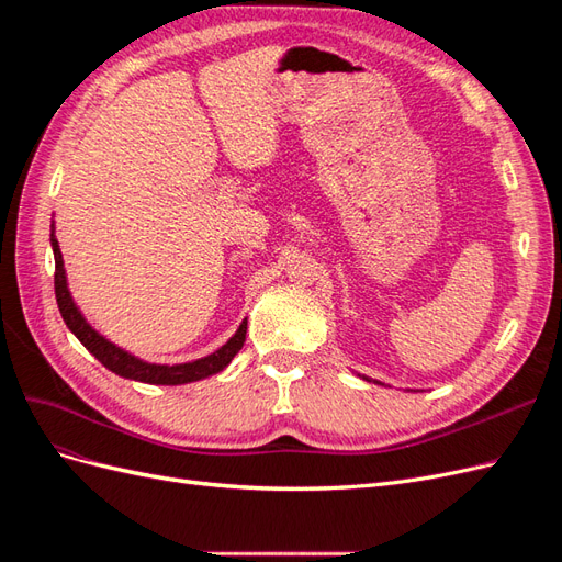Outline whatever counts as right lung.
<instances>
[{"label":"right lung","instance_id":"obj_1","mask_svg":"<svg viewBox=\"0 0 562 562\" xmlns=\"http://www.w3.org/2000/svg\"><path fill=\"white\" fill-rule=\"evenodd\" d=\"M54 229V225H50ZM50 246H54V258H56V274H54V285H56V302L60 316L65 321V326L70 328L79 342L87 347L95 359L103 363L108 370L116 372L119 378L126 380H135V382H147V384H187V382H196L203 378H211L215 372L225 370L229 366V361L234 359L239 349L246 342V326L248 323L244 321L239 330L234 333V337H229V342L220 347L217 351H213L211 356H203L199 361L192 363H180V366H157V363H145L140 359H135L128 351L114 347L112 342L103 335H98L87 318L81 316V312L77 310V304L67 291V279H65V267H63V255H60V246L56 241L54 232H50Z\"/></svg>","mask_w":562,"mask_h":562}]
</instances>
